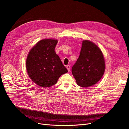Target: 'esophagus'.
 <instances>
[{
  "mask_svg": "<svg viewBox=\"0 0 129 129\" xmlns=\"http://www.w3.org/2000/svg\"><path fill=\"white\" fill-rule=\"evenodd\" d=\"M66 68H67V69H68V72H69L70 71V69H71V66L70 65H67L66 66Z\"/></svg>",
  "mask_w": 129,
  "mask_h": 129,
  "instance_id": "1",
  "label": "esophagus"
}]
</instances>
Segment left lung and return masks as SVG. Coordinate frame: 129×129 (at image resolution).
Listing matches in <instances>:
<instances>
[{
	"instance_id": "obj_1",
	"label": "left lung",
	"mask_w": 129,
	"mask_h": 129,
	"mask_svg": "<svg viewBox=\"0 0 129 129\" xmlns=\"http://www.w3.org/2000/svg\"><path fill=\"white\" fill-rule=\"evenodd\" d=\"M105 64L103 54L92 42L84 40L80 56L72 69L77 85L87 88L95 85L102 77Z\"/></svg>"
}]
</instances>
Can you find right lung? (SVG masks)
I'll list each match as a JSON object with an SVG mask.
<instances>
[{"mask_svg": "<svg viewBox=\"0 0 129 129\" xmlns=\"http://www.w3.org/2000/svg\"><path fill=\"white\" fill-rule=\"evenodd\" d=\"M57 40L43 39L30 49L26 58V67L30 79L39 86L48 88L68 71L55 52Z\"/></svg>", "mask_w": 129, "mask_h": 129, "instance_id": "1", "label": "right lung"}]
</instances>
